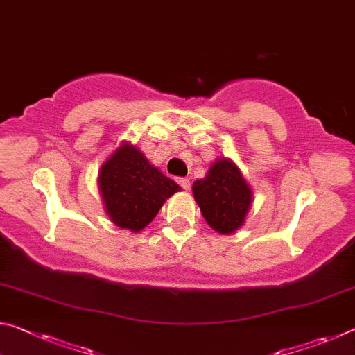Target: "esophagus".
<instances>
[{"instance_id":"esophagus-1","label":"esophagus","mask_w":355,"mask_h":355,"mask_svg":"<svg viewBox=\"0 0 355 355\" xmlns=\"http://www.w3.org/2000/svg\"><path fill=\"white\" fill-rule=\"evenodd\" d=\"M177 183L182 186L183 189H189L191 188V182L189 178H177Z\"/></svg>"}]
</instances>
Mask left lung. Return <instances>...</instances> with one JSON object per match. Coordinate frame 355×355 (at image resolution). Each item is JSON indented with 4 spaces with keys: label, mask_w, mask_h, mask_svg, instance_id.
I'll use <instances>...</instances> for the list:
<instances>
[{
    "label": "left lung",
    "mask_w": 355,
    "mask_h": 355,
    "mask_svg": "<svg viewBox=\"0 0 355 355\" xmlns=\"http://www.w3.org/2000/svg\"><path fill=\"white\" fill-rule=\"evenodd\" d=\"M192 194L205 220L224 235L243 225L252 202L250 188L228 159L216 161L207 177L192 184Z\"/></svg>",
    "instance_id": "1"
}]
</instances>
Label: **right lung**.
I'll return each instance as SVG.
<instances>
[{"instance_id":"1","label":"right lung","mask_w":355,"mask_h":355,"mask_svg":"<svg viewBox=\"0 0 355 355\" xmlns=\"http://www.w3.org/2000/svg\"><path fill=\"white\" fill-rule=\"evenodd\" d=\"M98 183L111 220L133 232L148 225L166 199L182 189L133 146H122L101 166Z\"/></svg>"}]
</instances>
